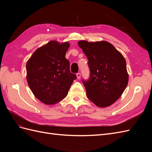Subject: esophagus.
Wrapping results in <instances>:
<instances>
[{
  "instance_id": "obj_1",
  "label": "esophagus",
  "mask_w": 152,
  "mask_h": 152,
  "mask_svg": "<svg viewBox=\"0 0 152 152\" xmlns=\"http://www.w3.org/2000/svg\"><path fill=\"white\" fill-rule=\"evenodd\" d=\"M80 76H81V73H77V77L78 79H80Z\"/></svg>"
}]
</instances>
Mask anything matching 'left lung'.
<instances>
[{"instance_id": "obj_1", "label": "left lung", "mask_w": 152, "mask_h": 152, "mask_svg": "<svg viewBox=\"0 0 152 152\" xmlns=\"http://www.w3.org/2000/svg\"><path fill=\"white\" fill-rule=\"evenodd\" d=\"M88 59L89 79L82 80L87 97L99 107L110 106L121 97L128 84L126 61L107 41L78 42Z\"/></svg>"}]
</instances>
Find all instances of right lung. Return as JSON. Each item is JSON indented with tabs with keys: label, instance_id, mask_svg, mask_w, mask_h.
<instances>
[{
	"label": "right lung",
	"instance_id": "add662e5",
	"mask_svg": "<svg viewBox=\"0 0 152 152\" xmlns=\"http://www.w3.org/2000/svg\"><path fill=\"white\" fill-rule=\"evenodd\" d=\"M68 42L51 40L37 49L26 63V80L35 97L44 104H54L68 94L77 79L70 72L65 54Z\"/></svg>",
	"mask_w": 152,
	"mask_h": 152
}]
</instances>
